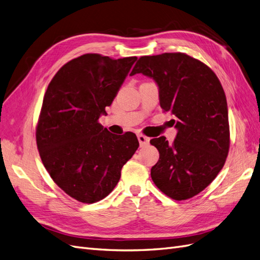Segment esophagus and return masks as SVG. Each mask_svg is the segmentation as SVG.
<instances>
[{
	"label": "esophagus",
	"instance_id": "esophagus-1",
	"mask_svg": "<svg viewBox=\"0 0 260 260\" xmlns=\"http://www.w3.org/2000/svg\"><path fill=\"white\" fill-rule=\"evenodd\" d=\"M138 140H139L141 146H144V145L148 144V142H149V139L147 137L143 136V135H139L138 136Z\"/></svg>",
	"mask_w": 260,
	"mask_h": 260
}]
</instances>
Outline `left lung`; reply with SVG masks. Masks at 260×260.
Here are the masks:
<instances>
[{
    "instance_id": "obj_1",
    "label": "left lung",
    "mask_w": 260,
    "mask_h": 260,
    "mask_svg": "<svg viewBox=\"0 0 260 260\" xmlns=\"http://www.w3.org/2000/svg\"><path fill=\"white\" fill-rule=\"evenodd\" d=\"M136 74L154 79L160 107L174 115L171 121L178 130L172 144L165 137L151 140L159 152L152 180L172 200L191 199L212 182L229 153L222 85L208 66L183 53L140 57L130 75Z\"/></svg>"
}]
</instances>
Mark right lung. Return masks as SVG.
<instances>
[{"instance_id":"add662e5","label":"right lung","mask_w":260,"mask_h":260,"mask_svg":"<svg viewBox=\"0 0 260 260\" xmlns=\"http://www.w3.org/2000/svg\"><path fill=\"white\" fill-rule=\"evenodd\" d=\"M137 59L81 55L58 70L44 94L39 153L54 182L81 203L106 198L139 147L135 133L113 135L99 123Z\"/></svg>"}]
</instances>
